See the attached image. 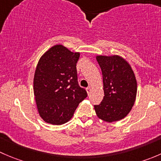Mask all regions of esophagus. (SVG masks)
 I'll return each mask as SVG.
<instances>
[{"label":"esophagus","instance_id":"1","mask_svg":"<svg viewBox=\"0 0 161 161\" xmlns=\"http://www.w3.org/2000/svg\"><path fill=\"white\" fill-rule=\"evenodd\" d=\"M91 90H92V89H91V87H88V88L86 89V92H87V93L90 94V92H91Z\"/></svg>","mask_w":161,"mask_h":161}]
</instances>
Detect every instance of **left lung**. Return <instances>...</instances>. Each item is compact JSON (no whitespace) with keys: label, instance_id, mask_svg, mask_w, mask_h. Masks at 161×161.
Here are the masks:
<instances>
[{"label":"left lung","instance_id":"obj_1","mask_svg":"<svg viewBox=\"0 0 161 161\" xmlns=\"http://www.w3.org/2000/svg\"><path fill=\"white\" fill-rule=\"evenodd\" d=\"M103 75V100L94 106L100 119L118 121L131 111L137 94V82L131 66L119 55L96 56Z\"/></svg>","mask_w":161,"mask_h":161}]
</instances>
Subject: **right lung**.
Wrapping results in <instances>:
<instances>
[{
    "label": "right lung",
    "instance_id": "right-lung-1",
    "mask_svg": "<svg viewBox=\"0 0 161 161\" xmlns=\"http://www.w3.org/2000/svg\"><path fill=\"white\" fill-rule=\"evenodd\" d=\"M80 53L57 44L38 61L33 79V92L40 118L48 124L61 125L72 118L87 97L78 84L76 64Z\"/></svg>",
    "mask_w": 161,
    "mask_h": 161
}]
</instances>
